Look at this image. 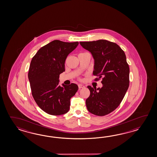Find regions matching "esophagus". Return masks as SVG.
Returning a JSON list of instances; mask_svg holds the SVG:
<instances>
[{"label":"esophagus","instance_id":"1","mask_svg":"<svg viewBox=\"0 0 157 157\" xmlns=\"http://www.w3.org/2000/svg\"><path fill=\"white\" fill-rule=\"evenodd\" d=\"M78 88L79 89H82V88H83L84 87V86H83V85H82V84H78Z\"/></svg>","mask_w":157,"mask_h":157}]
</instances>
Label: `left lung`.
I'll return each mask as SVG.
<instances>
[{
  "instance_id": "8db88e82",
  "label": "left lung",
  "mask_w": 157,
  "mask_h": 157,
  "mask_svg": "<svg viewBox=\"0 0 157 157\" xmlns=\"http://www.w3.org/2000/svg\"><path fill=\"white\" fill-rule=\"evenodd\" d=\"M94 59L93 75L101 78V88L88 86L90 91L86 100L91 113L103 116L119 106L129 86L130 68L126 55L117 44L106 40L80 42Z\"/></svg>"
}]
</instances>
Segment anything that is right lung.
I'll return each mask as SVG.
<instances>
[{"mask_svg":"<svg viewBox=\"0 0 157 157\" xmlns=\"http://www.w3.org/2000/svg\"><path fill=\"white\" fill-rule=\"evenodd\" d=\"M78 42L56 40L41 47L33 56L28 74L31 93L37 105L47 113L59 116L70 109V99L78 87L75 83L59 85V75L65 71L67 56Z\"/></svg>","mask_w":157,"mask_h":157,"instance_id":"1","label":"right lung"}]
</instances>
